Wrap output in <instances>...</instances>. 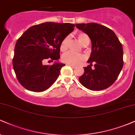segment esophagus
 <instances>
[{"mask_svg":"<svg viewBox=\"0 0 135 135\" xmlns=\"http://www.w3.org/2000/svg\"><path fill=\"white\" fill-rule=\"evenodd\" d=\"M68 65H69L70 66H71V67L72 68V69H76V66H74V65H69V64H68Z\"/></svg>","mask_w":135,"mask_h":135,"instance_id":"1","label":"esophagus"}]
</instances>
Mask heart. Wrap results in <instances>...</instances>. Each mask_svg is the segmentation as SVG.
Returning <instances> with one entry per match:
<instances>
[{"mask_svg": "<svg viewBox=\"0 0 135 135\" xmlns=\"http://www.w3.org/2000/svg\"><path fill=\"white\" fill-rule=\"evenodd\" d=\"M77 38L79 43L83 46H87L90 43V38L86 33L79 32L77 33ZM70 37L66 36L62 40L60 44V50L61 51H65L69 47ZM63 62L72 65H79L85 60V56L82 54H76L72 52H67L65 53L62 56Z\"/></svg>", "mask_w": 135, "mask_h": 135, "instance_id": "1", "label": "heart"}]
</instances>
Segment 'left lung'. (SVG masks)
Returning <instances> with one entry per match:
<instances>
[{
  "mask_svg": "<svg viewBox=\"0 0 135 135\" xmlns=\"http://www.w3.org/2000/svg\"><path fill=\"white\" fill-rule=\"evenodd\" d=\"M90 38L92 52L88 63L84 67V73L79 78L80 84L87 89L101 91L112 86L123 66L122 44L111 29L95 23L76 24ZM95 63L93 69L92 63Z\"/></svg>",
  "mask_w": 135,
  "mask_h": 135,
  "instance_id": "obj_1",
  "label": "left lung"
}]
</instances>
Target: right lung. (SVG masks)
Listing matches in <instances>:
<instances>
[{
    "label": "right lung",
    "mask_w": 135,
    "mask_h": 135,
    "mask_svg": "<svg viewBox=\"0 0 135 135\" xmlns=\"http://www.w3.org/2000/svg\"><path fill=\"white\" fill-rule=\"evenodd\" d=\"M75 25L46 22L29 28L17 41L13 59L17 79L28 90L41 92L56 80L65 65H44L45 60L60 59V44Z\"/></svg>",
    "instance_id": "obj_1"
}]
</instances>
